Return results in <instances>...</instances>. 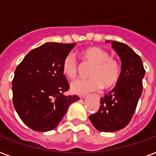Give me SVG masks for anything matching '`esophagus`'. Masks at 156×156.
Wrapping results in <instances>:
<instances>
[{"instance_id": "34e87169", "label": "esophagus", "mask_w": 156, "mask_h": 156, "mask_svg": "<svg viewBox=\"0 0 156 156\" xmlns=\"http://www.w3.org/2000/svg\"><path fill=\"white\" fill-rule=\"evenodd\" d=\"M87 97L88 96H81V98H82V99H87Z\"/></svg>"}]
</instances>
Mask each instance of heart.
I'll use <instances>...</instances> for the list:
<instances>
[{
	"label": "heart",
	"instance_id": "1",
	"mask_svg": "<svg viewBox=\"0 0 156 156\" xmlns=\"http://www.w3.org/2000/svg\"><path fill=\"white\" fill-rule=\"evenodd\" d=\"M80 56L85 62L92 65L88 79H78L71 83V90L79 95H85L92 91L112 87L120 79L121 65L115 58L109 57V53L98 47H90L83 50ZM62 71L70 79L78 75V64L73 54H68L62 62Z\"/></svg>",
	"mask_w": 156,
	"mask_h": 156
}]
</instances>
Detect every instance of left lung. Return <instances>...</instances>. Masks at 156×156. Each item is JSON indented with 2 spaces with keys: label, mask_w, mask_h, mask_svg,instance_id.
<instances>
[{
  "label": "left lung",
  "mask_w": 156,
  "mask_h": 156,
  "mask_svg": "<svg viewBox=\"0 0 156 156\" xmlns=\"http://www.w3.org/2000/svg\"><path fill=\"white\" fill-rule=\"evenodd\" d=\"M112 47L121 61V77L116 87L100 98L99 111L89 116L100 132H116L128 125L143 92L145 76L143 61L131 48L117 41H112Z\"/></svg>",
  "instance_id": "1"
}]
</instances>
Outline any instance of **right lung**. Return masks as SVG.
<instances>
[{
  "mask_svg": "<svg viewBox=\"0 0 156 156\" xmlns=\"http://www.w3.org/2000/svg\"><path fill=\"white\" fill-rule=\"evenodd\" d=\"M73 44L46 43L31 50L15 69L13 103L23 123L35 131L47 132L58 126L78 95H65L69 85L62 62Z\"/></svg>",
  "mask_w": 156,
  "mask_h": 156,
  "instance_id": "1",
  "label": "right lung"
}]
</instances>
